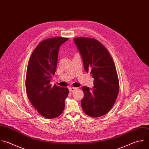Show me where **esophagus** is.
I'll return each instance as SVG.
<instances>
[{
    "label": "esophagus",
    "mask_w": 149,
    "mask_h": 149,
    "mask_svg": "<svg viewBox=\"0 0 149 149\" xmlns=\"http://www.w3.org/2000/svg\"><path fill=\"white\" fill-rule=\"evenodd\" d=\"M77 88H70L69 89V91L70 92H75L77 90Z\"/></svg>",
    "instance_id": "esophagus-1"
}]
</instances>
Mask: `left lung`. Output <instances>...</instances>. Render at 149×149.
Masks as SVG:
<instances>
[{"label": "left lung", "instance_id": "1", "mask_svg": "<svg viewBox=\"0 0 149 149\" xmlns=\"http://www.w3.org/2000/svg\"><path fill=\"white\" fill-rule=\"evenodd\" d=\"M85 70L94 79L92 88L83 86L82 108L86 114L99 117L113 107L119 92V81L114 63L106 48L98 40L86 37L74 39Z\"/></svg>", "mask_w": 149, "mask_h": 149}]
</instances>
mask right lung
Segmentation results:
<instances>
[{
	"instance_id": "obj_1",
	"label": "right lung",
	"mask_w": 149,
	"mask_h": 149,
	"mask_svg": "<svg viewBox=\"0 0 149 149\" xmlns=\"http://www.w3.org/2000/svg\"><path fill=\"white\" fill-rule=\"evenodd\" d=\"M68 39L55 37L41 42L32 52L28 64L25 86L28 97L43 117L52 119L64 111L69 91L50 84L57 65L60 46Z\"/></svg>"
}]
</instances>
